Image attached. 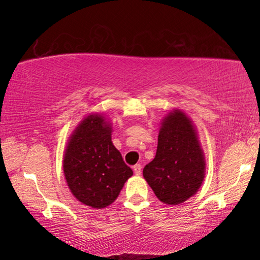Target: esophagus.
I'll return each instance as SVG.
<instances>
[{
	"mask_svg": "<svg viewBox=\"0 0 260 260\" xmlns=\"http://www.w3.org/2000/svg\"><path fill=\"white\" fill-rule=\"evenodd\" d=\"M133 171H134V173L136 175H140L141 174V171H142V166H141L140 164H136V165L133 166Z\"/></svg>",
	"mask_w": 260,
	"mask_h": 260,
	"instance_id": "34e87169",
	"label": "esophagus"
}]
</instances>
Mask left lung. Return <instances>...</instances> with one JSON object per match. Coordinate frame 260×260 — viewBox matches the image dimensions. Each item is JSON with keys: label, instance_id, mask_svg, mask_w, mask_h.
Instances as JSON below:
<instances>
[{"label": "left lung", "instance_id": "obj_1", "mask_svg": "<svg viewBox=\"0 0 260 260\" xmlns=\"http://www.w3.org/2000/svg\"><path fill=\"white\" fill-rule=\"evenodd\" d=\"M143 177L165 204L178 205L199 191L205 177V158L192 121L174 109L161 121L156 156Z\"/></svg>", "mask_w": 260, "mask_h": 260}]
</instances>
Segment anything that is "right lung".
Returning <instances> with one entry per match:
<instances>
[{"label": "right lung", "mask_w": 260, "mask_h": 260, "mask_svg": "<svg viewBox=\"0 0 260 260\" xmlns=\"http://www.w3.org/2000/svg\"><path fill=\"white\" fill-rule=\"evenodd\" d=\"M112 124L103 114L83 118L69 139L63 171L70 190L82 204L104 209L117 200L133 171L111 141Z\"/></svg>", "instance_id": "add662e5"}]
</instances>
